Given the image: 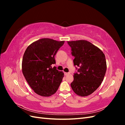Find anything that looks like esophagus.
Listing matches in <instances>:
<instances>
[{
  "instance_id": "esophagus-1",
  "label": "esophagus",
  "mask_w": 125,
  "mask_h": 125,
  "mask_svg": "<svg viewBox=\"0 0 125 125\" xmlns=\"http://www.w3.org/2000/svg\"><path fill=\"white\" fill-rule=\"evenodd\" d=\"M70 73H66V72H64V74H65V75H67L68 74H70Z\"/></svg>"
}]
</instances>
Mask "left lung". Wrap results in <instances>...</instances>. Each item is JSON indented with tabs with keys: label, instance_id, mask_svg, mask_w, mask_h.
Instances as JSON below:
<instances>
[{
	"label": "left lung",
	"instance_id": "8db88e82",
	"mask_svg": "<svg viewBox=\"0 0 125 125\" xmlns=\"http://www.w3.org/2000/svg\"><path fill=\"white\" fill-rule=\"evenodd\" d=\"M74 57V66L79 67L74 73L71 83L73 92L80 96L93 93L101 84L106 71V62L103 52L86 40L68 41Z\"/></svg>",
	"mask_w": 125,
	"mask_h": 125
}]
</instances>
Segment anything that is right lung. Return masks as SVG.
<instances>
[{"instance_id": "obj_1", "label": "right lung", "mask_w": 125, "mask_h": 125, "mask_svg": "<svg viewBox=\"0 0 125 125\" xmlns=\"http://www.w3.org/2000/svg\"><path fill=\"white\" fill-rule=\"evenodd\" d=\"M65 41L44 38L30 44L26 49L22 62L25 80L37 94L48 97L57 91L64 76L62 71L52 68L55 56Z\"/></svg>"}]
</instances>
